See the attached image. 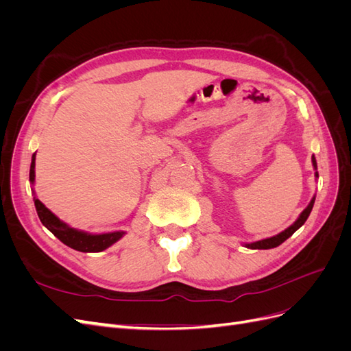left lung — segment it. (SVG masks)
Segmentation results:
<instances>
[{"label":"left lung","instance_id":"left-lung-1","mask_svg":"<svg viewBox=\"0 0 351 351\" xmlns=\"http://www.w3.org/2000/svg\"><path fill=\"white\" fill-rule=\"evenodd\" d=\"M312 164H313L315 169H317L315 156H312ZM315 176H316V177H319V176H317V171L315 173ZM313 204H315V197L311 200V204L307 205V208L302 212L300 217L297 218V221L294 222V224H293V226H290V227L287 228V230H284L282 232H280V234L274 236V237H269V239H265V240L254 241V243H247V244H246V247H249V249H272V247H277V246H280L281 243H284L287 239L291 237V236L294 234V232L304 224L306 219H307V217L311 215V210H312V208H313Z\"/></svg>","mask_w":351,"mask_h":351}]
</instances>
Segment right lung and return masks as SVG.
I'll return each instance as SVG.
<instances>
[{
    "mask_svg": "<svg viewBox=\"0 0 351 351\" xmlns=\"http://www.w3.org/2000/svg\"><path fill=\"white\" fill-rule=\"evenodd\" d=\"M30 183H35V154L32 156V164H30V173H29ZM35 200V208L38 212V217L42 224H44L52 234H54L60 241H62L66 246L84 252V253H93V252H102L115 241H119L125 232L124 231H114V232H105V234H89V232L79 231L76 228L69 227L66 222L60 221L52 212L42 204V202L36 197Z\"/></svg>",
    "mask_w": 351,
    "mask_h": 351,
    "instance_id": "obj_1",
    "label": "right lung"
}]
</instances>
